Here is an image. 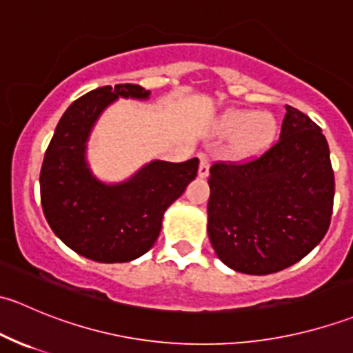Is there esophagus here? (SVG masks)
Masks as SVG:
<instances>
[{
  "instance_id": "esophagus-1",
  "label": "esophagus",
  "mask_w": 353,
  "mask_h": 353,
  "mask_svg": "<svg viewBox=\"0 0 353 353\" xmlns=\"http://www.w3.org/2000/svg\"><path fill=\"white\" fill-rule=\"evenodd\" d=\"M210 174V159L205 154L199 155V169H198V176L201 179H205L206 176Z\"/></svg>"
}]
</instances>
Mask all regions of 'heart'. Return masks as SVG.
Returning <instances> with one entry per match:
<instances>
[{
  "instance_id": "1",
  "label": "heart",
  "mask_w": 353,
  "mask_h": 353,
  "mask_svg": "<svg viewBox=\"0 0 353 353\" xmlns=\"http://www.w3.org/2000/svg\"><path fill=\"white\" fill-rule=\"evenodd\" d=\"M220 131L232 134L229 150L236 159H251L270 148L279 133V123L272 112H251L229 109L220 117Z\"/></svg>"
}]
</instances>
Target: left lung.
Wrapping results in <instances>:
<instances>
[{
	"instance_id": "8db88e82",
	"label": "left lung",
	"mask_w": 353,
	"mask_h": 353,
	"mask_svg": "<svg viewBox=\"0 0 353 353\" xmlns=\"http://www.w3.org/2000/svg\"><path fill=\"white\" fill-rule=\"evenodd\" d=\"M285 109L280 140L266 154L210 169V243L220 261L248 275L295 265L330 227L334 176L328 141L311 117Z\"/></svg>"
}]
</instances>
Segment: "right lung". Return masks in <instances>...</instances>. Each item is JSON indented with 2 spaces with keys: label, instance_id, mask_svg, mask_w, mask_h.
Instances as JSON below:
<instances>
[{
  "label": "right lung",
  "instance_id": "add662e5",
  "mask_svg": "<svg viewBox=\"0 0 353 353\" xmlns=\"http://www.w3.org/2000/svg\"><path fill=\"white\" fill-rule=\"evenodd\" d=\"M140 85L101 87L74 101L54 130L41 169V203L52 232L80 256L128 263L155 244L165 210L196 177L199 160H152L123 183L94 176L87 141L101 114L117 99L147 101Z\"/></svg>",
  "mask_w": 353,
  "mask_h": 353
}]
</instances>
